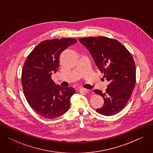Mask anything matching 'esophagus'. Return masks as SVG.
Returning a JSON list of instances; mask_svg holds the SVG:
<instances>
[{
  "label": "esophagus",
  "mask_w": 153,
  "mask_h": 153,
  "mask_svg": "<svg viewBox=\"0 0 153 153\" xmlns=\"http://www.w3.org/2000/svg\"><path fill=\"white\" fill-rule=\"evenodd\" d=\"M79 92H82V93H85V94H87V93L89 92V90L86 89H84V88H81V89H79Z\"/></svg>",
  "instance_id": "esophagus-1"
}]
</instances>
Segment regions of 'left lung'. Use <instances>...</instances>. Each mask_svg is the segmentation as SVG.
<instances>
[{
  "instance_id": "8db88e82",
  "label": "left lung",
  "mask_w": 153,
  "mask_h": 153,
  "mask_svg": "<svg viewBox=\"0 0 153 153\" xmlns=\"http://www.w3.org/2000/svg\"><path fill=\"white\" fill-rule=\"evenodd\" d=\"M89 51L103 77L109 82L105 92L94 90L104 100L97 113L111 116L121 111L129 101L136 82L135 62L130 52L117 40L105 36L79 38Z\"/></svg>"
}]
</instances>
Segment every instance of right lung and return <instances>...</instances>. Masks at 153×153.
<instances>
[{
  "label": "right lung",
  "instance_id": "obj_1",
  "mask_svg": "<svg viewBox=\"0 0 153 153\" xmlns=\"http://www.w3.org/2000/svg\"><path fill=\"white\" fill-rule=\"evenodd\" d=\"M77 42L72 38L43 41L23 64L21 79L24 95L31 108L42 117L54 119L69 108V100L76 91L56 85L51 75L58 69L61 53Z\"/></svg>",
  "mask_w": 153,
  "mask_h": 153
}]
</instances>
